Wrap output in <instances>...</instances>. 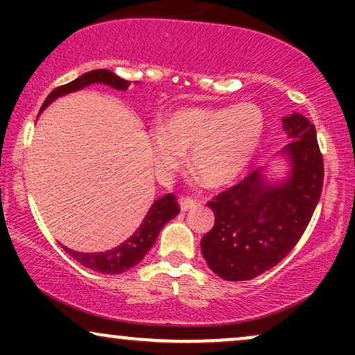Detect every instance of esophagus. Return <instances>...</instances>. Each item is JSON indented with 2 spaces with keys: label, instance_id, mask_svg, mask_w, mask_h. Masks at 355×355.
<instances>
[{
  "label": "esophagus",
  "instance_id": "34e87169",
  "mask_svg": "<svg viewBox=\"0 0 355 355\" xmlns=\"http://www.w3.org/2000/svg\"><path fill=\"white\" fill-rule=\"evenodd\" d=\"M197 203H198L197 198H191V197H182V198H180V209H182V211H187V210L193 209V207L197 205Z\"/></svg>",
  "mask_w": 355,
  "mask_h": 355
}]
</instances>
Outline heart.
I'll return each instance as SVG.
<instances>
[{
  "mask_svg": "<svg viewBox=\"0 0 355 355\" xmlns=\"http://www.w3.org/2000/svg\"><path fill=\"white\" fill-rule=\"evenodd\" d=\"M266 133V115L252 101L222 108H182L150 133L158 177L170 180L191 152L193 170L210 187L229 185L247 170Z\"/></svg>",
  "mask_w": 355,
  "mask_h": 355,
  "instance_id": "b5f03b06",
  "label": "heart"
}]
</instances>
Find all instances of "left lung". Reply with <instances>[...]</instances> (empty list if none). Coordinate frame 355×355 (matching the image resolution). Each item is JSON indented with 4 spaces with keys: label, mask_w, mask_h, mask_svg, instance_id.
I'll return each mask as SVG.
<instances>
[{
    "label": "left lung",
    "mask_w": 355,
    "mask_h": 355,
    "mask_svg": "<svg viewBox=\"0 0 355 355\" xmlns=\"http://www.w3.org/2000/svg\"><path fill=\"white\" fill-rule=\"evenodd\" d=\"M291 160L285 180L270 183L262 168L209 202L214 229L200 247L207 266L225 280H250L272 268L297 245L311 222L324 183L315 126L300 113L284 118Z\"/></svg>",
    "instance_id": "left-lung-1"
}]
</instances>
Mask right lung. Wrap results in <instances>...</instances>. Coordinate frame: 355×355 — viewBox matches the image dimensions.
<instances>
[{
	"instance_id": "1",
	"label": "right lung",
	"mask_w": 355,
	"mask_h": 355,
	"mask_svg": "<svg viewBox=\"0 0 355 355\" xmlns=\"http://www.w3.org/2000/svg\"><path fill=\"white\" fill-rule=\"evenodd\" d=\"M93 83H103L115 89H126L130 87V81L120 78V76L115 75L113 71H88L85 73V75L78 76L76 80L70 81V83L61 85V87L53 89L50 95L46 96L44 103L42 105L40 113L56 98H60V96L68 95V93L71 92H78V89ZM178 214H180V207H178L177 198H175L173 193H166L152 203L148 214L145 215L144 220H141L140 227H138L125 242H121L120 245L112 248V250L100 252V254H83V252L71 250V248L68 247L63 248L83 267L92 268V270L100 272V274H121V272H126L128 268L135 267L137 263L144 259L146 252L153 247L155 240H157L158 234L164 229L165 223L170 222L173 217H177Z\"/></svg>"
}]
</instances>
